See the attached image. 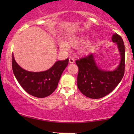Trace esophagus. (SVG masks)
<instances>
[{
	"label": "esophagus",
	"mask_w": 134,
	"mask_h": 134,
	"mask_svg": "<svg viewBox=\"0 0 134 134\" xmlns=\"http://www.w3.org/2000/svg\"><path fill=\"white\" fill-rule=\"evenodd\" d=\"M74 62H75L74 58L70 57L69 58V63H70V64H73V63H74Z\"/></svg>",
	"instance_id": "obj_1"
}]
</instances>
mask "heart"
I'll use <instances>...</instances> for the list:
<instances>
[{"label": "heart", "mask_w": 134, "mask_h": 134, "mask_svg": "<svg viewBox=\"0 0 134 134\" xmlns=\"http://www.w3.org/2000/svg\"><path fill=\"white\" fill-rule=\"evenodd\" d=\"M86 39H87V36H79V37L74 38L73 40L70 41V43L71 44L72 46H74V47H76V46L78 45V44L83 43L85 42L86 40ZM60 47L62 48V49H64V50H66V49L68 48V45H67V43H65L64 42L60 43ZM90 47H91V43H87L86 44L85 47H84V52L87 51V50L90 48Z\"/></svg>", "instance_id": "obj_1"}]
</instances>
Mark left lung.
Listing matches in <instances>:
<instances>
[{"instance_id":"left-lung-1","label":"left lung","mask_w":134,"mask_h":134,"mask_svg":"<svg viewBox=\"0 0 134 134\" xmlns=\"http://www.w3.org/2000/svg\"><path fill=\"white\" fill-rule=\"evenodd\" d=\"M112 41L116 43L121 55V62L113 71H104L96 65L93 53L76 60L79 68L77 87L83 94L93 99L107 96L115 90L125 72V45L122 38L117 33L113 34Z\"/></svg>"}]
</instances>
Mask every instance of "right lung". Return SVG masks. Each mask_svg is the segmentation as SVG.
<instances>
[{"mask_svg": "<svg viewBox=\"0 0 134 134\" xmlns=\"http://www.w3.org/2000/svg\"><path fill=\"white\" fill-rule=\"evenodd\" d=\"M69 63V58L59 60L48 70L40 72H29L21 68L15 61L13 54V70L21 87L30 95L43 98L54 92L63 71Z\"/></svg>", "mask_w": 134, "mask_h": 134, "instance_id": "1", "label": "right lung"}]
</instances>
